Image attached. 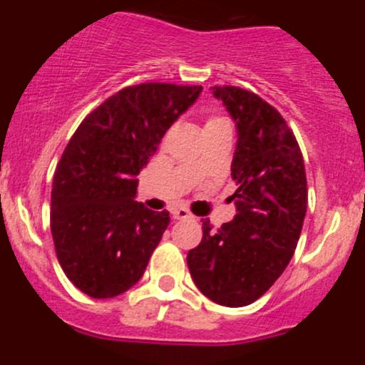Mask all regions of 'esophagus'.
Here are the masks:
<instances>
[{"mask_svg": "<svg viewBox=\"0 0 365 365\" xmlns=\"http://www.w3.org/2000/svg\"><path fill=\"white\" fill-rule=\"evenodd\" d=\"M171 215H173V219L180 220V219H189L190 213H189V210H185V208H173Z\"/></svg>", "mask_w": 365, "mask_h": 365, "instance_id": "obj_1", "label": "esophagus"}]
</instances>
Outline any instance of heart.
<instances>
[{"mask_svg": "<svg viewBox=\"0 0 365 365\" xmlns=\"http://www.w3.org/2000/svg\"><path fill=\"white\" fill-rule=\"evenodd\" d=\"M222 123H227V121L224 120L222 116H212V118H208V120H206L205 128L206 127H215V125H222Z\"/></svg>", "mask_w": 365, "mask_h": 365, "instance_id": "obj_1", "label": "heart"}]
</instances>
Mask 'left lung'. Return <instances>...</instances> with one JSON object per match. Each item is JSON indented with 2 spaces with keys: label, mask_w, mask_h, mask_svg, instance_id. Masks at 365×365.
Returning a JSON list of instances; mask_svg holds the SVG:
<instances>
[{
  "label": "left lung",
  "mask_w": 365,
  "mask_h": 365,
  "mask_svg": "<svg viewBox=\"0 0 365 365\" xmlns=\"http://www.w3.org/2000/svg\"><path fill=\"white\" fill-rule=\"evenodd\" d=\"M237 121L230 197L238 213L187 254L200 292L226 307H244L270 289L297 249L307 212V178L295 134L281 113L249 90L213 86Z\"/></svg>",
  "instance_id": "obj_1"
}]
</instances>
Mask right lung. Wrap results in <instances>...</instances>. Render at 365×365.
<instances>
[{
  "mask_svg": "<svg viewBox=\"0 0 365 365\" xmlns=\"http://www.w3.org/2000/svg\"><path fill=\"white\" fill-rule=\"evenodd\" d=\"M200 93L201 86L169 83L127 86L70 138L54 171L51 233L65 275L88 297H118L145 274L169 212L134 201L135 175Z\"/></svg>",
  "mask_w": 365,
  "mask_h": 365,
  "instance_id": "add662e5",
  "label": "right lung"
}]
</instances>
